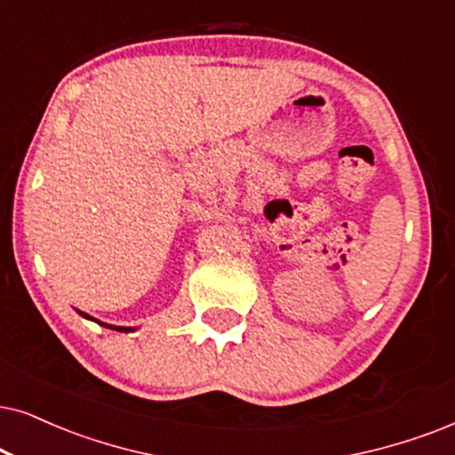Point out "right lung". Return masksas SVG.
Wrapping results in <instances>:
<instances>
[{
    "instance_id": "add662e5",
    "label": "right lung",
    "mask_w": 455,
    "mask_h": 455,
    "mask_svg": "<svg viewBox=\"0 0 455 455\" xmlns=\"http://www.w3.org/2000/svg\"><path fill=\"white\" fill-rule=\"evenodd\" d=\"M84 315V313H82ZM84 317H88V315H84ZM88 319H92V317H88ZM100 325H105V327H111V330H115V331H134V327H117V325H107V323H100Z\"/></svg>"
}]
</instances>
